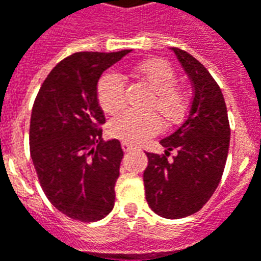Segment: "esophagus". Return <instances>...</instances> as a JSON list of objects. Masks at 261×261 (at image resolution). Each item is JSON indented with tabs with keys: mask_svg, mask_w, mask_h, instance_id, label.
Instances as JSON below:
<instances>
[{
	"mask_svg": "<svg viewBox=\"0 0 261 261\" xmlns=\"http://www.w3.org/2000/svg\"><path fill=\"white\" fill-rule=\"evenodd\" d=\"M121 148H123L124 153H128V151H131V150L134 148V145L128 144V143H123V144H121Z\"/></svg>",
	"mask_w": 261,
	"mask_h": 261,
	"instance_id": "obj_1",
	"label": "esophagus"
}]
</instances>
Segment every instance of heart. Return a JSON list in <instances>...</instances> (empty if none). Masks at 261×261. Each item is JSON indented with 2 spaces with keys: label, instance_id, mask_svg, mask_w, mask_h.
<instances>
[{
  "label": "heart",
  "instance_id": "1",
  "mask_svg": "<svg viewBox=\"0 0 261 261\" xmlns=\"http://www.w3.org/2000/svg\"><path fill=\"white\" fill-rule=\"evenodd\" d=\"M138 75L153 90L147 110L155 111L166 124L180 123L189 110V97L175 86L177 75L173 67L163 60H150L138 65ZM97 98L104 113L114 114L125 102V83L116 71H107L97 83ZM156 114V115H157ZM155 113L124 111L108 124L113 137L128 144H140L161 130V121Z\"/></svg>",
  "mask_w": 261,
  "mask_h": 261
}]
</instances>
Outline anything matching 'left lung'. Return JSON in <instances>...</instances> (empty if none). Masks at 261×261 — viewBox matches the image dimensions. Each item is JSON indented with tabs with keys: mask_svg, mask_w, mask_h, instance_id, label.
<instances>
[{
	"mask_svg": "<svg viewBox=\"0 0 261 261\" xmlns=\"http://www.w3.org/2000/svg\"><path fill=\"white\" fill-rule=\"evenodd\" d=\"M193 83L194 97L184 123L163 138L164 154L145 153V198L155 214L182 219L197 213L219 186L227 160L230 124L219 84L187 51L171 48ZM177 151L168 159L169 151Z\"/></svg>",
	"mask_w": 261,
	"mask_h": 261,
	"instance_id": "8db88e82",
	"label": "left lung"
}]
</instances>
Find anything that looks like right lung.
<instances>
[{
  "mask_svg": "<svg viewBox=\"0 0 261 261\" xmlns=\"http://www.w3.org/2000/svg\"><path fill=\"white\" fill-rule=\"evenodd\" d=\"M75 53L44 80L30 123V153L49 203L79 221L104 219L114 207L123 150L118 140L102 143L106 117L97 98L101 74L127 56Z\"/></svg>",
  "mask_w": 261,
  "mask_h": 261,
  "instance_id": "right-lung-1",
  "label": "right lung"
}]
</instances>
